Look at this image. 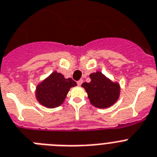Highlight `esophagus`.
<instances>
[{"label":"esophagus","instance_id":"34e87169","mask_svg":"<svg viewBox=\"0 0 157 157\" xmlns=\"http://www.w3.org/2000/svg\"><path fill=\"white\" fill-rule=\"evenodd\" d=\"M82 82H83V79H80L77 82V84L78 86H81L82 84Z\"/></svg>","mask_w":157,"mask_h":157}]
</instances>
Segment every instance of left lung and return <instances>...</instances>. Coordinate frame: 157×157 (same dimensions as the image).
<instances>
[{"label":"left lung","instance_id":"8db88e82","mask_svg":"<svg viewBox=\"0 0 157 157\" xmlns=\"http://www.w3.org/2000/svg\"><path fill=\"white\" fill-rule=\"evenodd\" d=\"M91 81L83 82L82 86L85 88L92 105L98 108H106L117 101L120 92L118 83L112 82L101 72H96L90 75Z\"/></svg>","mask_w":157,"mask_h":157}]
</instances>
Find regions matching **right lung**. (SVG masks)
<instances>
[{"label": "right lung", "instance_id": "right-lung-1", "mask_svg": "<svg viewBox=\"0 0 157 157\" xmlns=\"http://www.w3.org/2000/svg\"><path fill=\"white\" fill-rule=\"evenodd\" d=\"M77 85L72 78H65L62 74L53 72L36 88L37 100L44 106H59L67 94L70 88Z\"/></svg>", "mask_w": 157, "mask_h": 157}]
</instances>
